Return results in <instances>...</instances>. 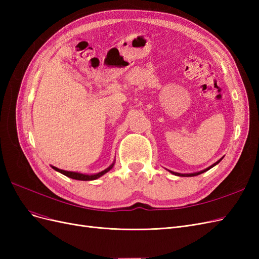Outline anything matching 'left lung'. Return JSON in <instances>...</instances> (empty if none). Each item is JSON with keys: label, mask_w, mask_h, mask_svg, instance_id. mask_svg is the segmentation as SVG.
<instances>
[{"label": "left lung", "mask_w": 259, "mask_h": 259, "mask_svg": "<svg viewBox=\"0 0 259 259\" xmlns=\"http://www.w3.org/2000/svg\"><path fill=\"white\" fill-rule=\"evenodd\" d=\"M224 158V156H223ZM223 158L222 159H219L217 162H215L213 165H210V166H208L207 168H205V169H203V170H200V171H195V173H190V174H180V173H176V171H173V170H169V169H167L169 173H171L173 175H176V176H182V177H192V176H198V175H200V174H202V173H204V171H206V170H208V169H210L211 167H214L215 165H217V164L221 162L222 160H223Z\"/></svg>", "instance_id": "1"}]
</instances>
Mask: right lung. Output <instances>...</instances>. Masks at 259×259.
<instances>
[{"label":"right lung","instance_id":"right-lung-1","mask_svg":"<svg viewBox=\"0 0 259 259\" xmlns=\"http://www.w3.org/2000/svg\"><path fill=\"white\" fill-rule=\"evenodd\" d=\"M113 165H114V161H113V163L111 164V165L109 166V167H107L106 169L99 171V173L91 174V175H89V174H83V173H77V171H70V170L59 169L58 167H55V166H52V167H53L55 170H57V171H59V173L64 174L65 176L70 177V178H72V179H76V180H95V179L101 177L103 175H105L106 173H108V171L113 167Z\"/></svg>","mask_w":259,"mask_h":259}]
</instances>
